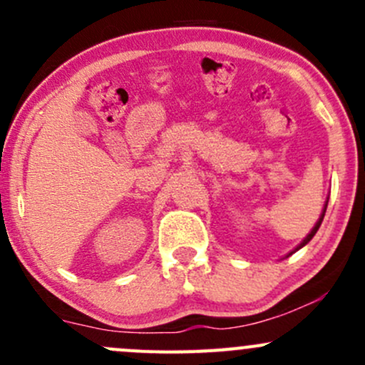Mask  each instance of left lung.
Returning a JSON list of instances; mask_svg holds the SVG:
<instances>
[{"label":"left lung","instance_id":"1","mask_svg":"<svg viewBox=\"0 0 365 365\" xmlns=\"http://www.w3.org/2000/svg\"><path fill=\"white\" fill-rule=\"evenodd\" d=\"M325 212H327V205H325V210H323L322 217H319V220H318V222H316V226H314V227H312V231H311V233H309V235H307V237H305V240H304V242H302V244H300V245H298V247H297V251H298V249H302V247H304V245H305V244H309V242H311V238H312V237H314V235H316V231H318V230H319V226H322V220H323V217H325Z\"/></svg>","mask_w":365,"mask_h":365}]
</instances>
